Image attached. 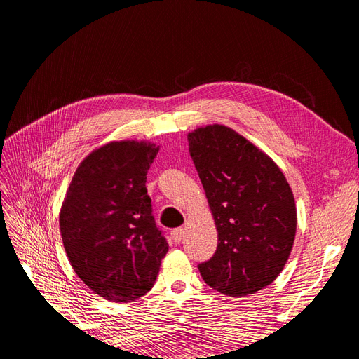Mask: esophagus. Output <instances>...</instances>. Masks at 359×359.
<instances>
[{"mask_svg":"<svg viewBox=\"0 0 359 359\" xmlns=\"http://www.w3.org/2000/svg\"><path fill=\"white\" fill-rule=\"evenodd\" d=\"M184 235H186V229H184V227H178V229H173V231L170 232L172 240L175 241V243H181Z\"/></svg>","mask_w":359,"mask_h":359,"instance_id":"esophagus-1","label":"esophagus"}]
</instances>
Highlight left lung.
<instances>
[{
  "instance_id": "obj_1",
  "label": "left lung",
  "mask_w": 359,
  "mask_h": 359,
  "mask_svg": "<svg viewBox=\"0 0 359 359\" xmlns=\"http://www.w3.org/2000/svg\"><path fill=\"white\" fill-rule=\"evenodd\" d=\"M187 139L219 232L201 276L223 295H252L287 262L297 232L293 193L276 163L235 130L206 126Z\"/></svg>"
}]
</instances>
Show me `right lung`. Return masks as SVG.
<instances>
[{"label": "right lung", "mask_w": 359, "mask_h": 359, "mask_svg": "<svg viewBox=\"0 0 359 359\" xmlns=\"http://www.w3.org/2000/svg\"><path fill=\"white\" fill-rule=\"evenodd\" d=\"M157 153L142 140L97 148L76 169L64 198V250L78 277L107 301L144 297L169 250L145 187Z\"/></svg>", "instance_id": "add662e5"}]
</instances>
